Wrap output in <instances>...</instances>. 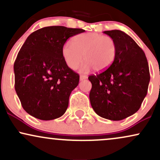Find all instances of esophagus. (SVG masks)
I'll return each instance as SVG.
<instances>
[{
	"label": "esophagus",
	"mask_w": 160,
	"mask_h": 160,
	"mask_svg": "<svg viewBox=\"0 0 160 160\" xmlns=\"http://www.w3.org/2000/svg\"><path fill=\"white\" fill-rule=\"evenodd\" d=\"M86 78H87V76H86V75H80V80H83Z\"/></svg>",
	"instance_id": "1"
}]
</instances>
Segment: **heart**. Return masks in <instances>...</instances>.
Returning <instances> with one entry per match:
<instances>
[{
    "mask_svg": "<svg viewBox=\"0 0 160 160\" xmlns=\"http://www.w3.org/2000/svg\"><path fill=\"white\" fill-rule=\"evenodd\" d=\"M118 53L115 40L110 36L96 32H87L75 36L72 45L66 43L62 48V56L65 64L71 69H75L83 59L86 61L82 71L93 68L97 72H102L111 66Z\"/></svg>",
    "mask_w": 160,
    "mask_h": 160,
    "instance_id": "obj_1",
    "label": "heart"
}]
</instances>
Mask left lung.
Listing matches in <instances>:
<instances>
[{
    "label": "left lung",
    "mask_w": 160,
    "mask_h": 160,
    "mask_svg": "<svg viewBox=\"0 0 160 160\" xmlns=\"http://www.w3.org/2000/svg\"><path fill=\"white\" fill-rule=\"evenodd\" d=\"M103 32L115 40L118 53L108 69L88 77L90 103L99 116L120 121L141 107L149 85V66L143 50L130 36L118 30Z\"/></svg>",
    "instance_id": "1"
}]
</instances>
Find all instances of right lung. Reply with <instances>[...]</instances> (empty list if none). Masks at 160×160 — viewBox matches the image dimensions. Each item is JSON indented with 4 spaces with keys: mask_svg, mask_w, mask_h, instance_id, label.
I'll return each mask as SVG.
<instances>
[{
    "mask_svg": "<svg viewBox=\"0 0 160 160\" xmlns=\"http://www.w3.org/2000/svg\"><path fill=\"white\" fill-rule=\"evenodd\" d=\"M85 30L51 26L32 32L14 63L15 89L22 107L40 120L59 118L80 76L65 64L62 48L68 38Z\"/></svg>",
    "mask_w": 160,
    "mask_h": 160,
    "instance_id": "right-lung-1",
    "label": "right lung"
}]
</instances>
